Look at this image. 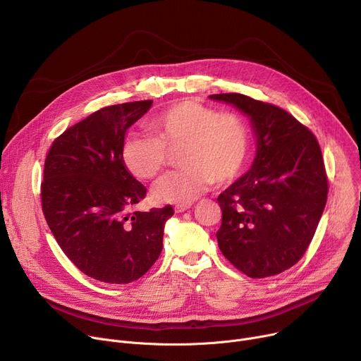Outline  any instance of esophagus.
I'll use <instances>...</instances> for the list:
<instances>
[{
    "label": "esophagus",
    "instance_id": "34e87169",
    "mask_svg": "<svg viewBox=\"0 0 361 361\" xmlns=\"http://www.w3.org/2000/svg\"><path fill=\"white\" fill-rule=\"evenodd\" d=\"M190 207H191V204H177L174 210H176V213H184V212H187Z\"/></svg>",
    "mask_w": 361,
    "mask_h": 361
}]
</instances>
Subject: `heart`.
Here are the masks:
<instances>
[{
    "instance_id": "b5f03b06",
    "label": "heart",
    "mask_w": 361,
    "mask_h": 361,
    "mask_svg": "<svg viewBox=\"0 0 361 361\" xmlns=\"http://www.w3.org/2000/svg\"><path fill=\"white\" fill-rule=\"evenodd\" d=\"M148 134L130 137L121 149L127 171L142 181L157 178L177 152L183 169L164 177L154 188L163 202L188 204L212 183L235 180L248 161L250 130L241 116L219 111L197 99L170 106L147 124Z\"/></svg>"
}]
</instances>
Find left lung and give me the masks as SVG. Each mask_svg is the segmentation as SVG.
Returning a JSON list of instances; mask_svg holds the SVG:
<instances>
[{
	"mask_svg": "<svg viewBox=\"0 0 361 361\" xmlns=\"http://www.w3.org/2000/svg\"><path fill=\"white\" fill-rule=\"evenodd\" d=\"M226 101L250 117L257 156L248 173L223 191L217 231L226 259L251 279L280 274L310 245L329 194V180L316 135L286 110L227 92Z\"/></svg>",
	"mask_w": 361,
	"mask_h": 361,
	"instance_id": "1",
	"label": "left lung"
}]
</instances>
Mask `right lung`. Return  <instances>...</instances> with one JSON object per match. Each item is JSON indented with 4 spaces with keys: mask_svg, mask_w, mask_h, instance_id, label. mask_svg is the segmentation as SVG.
Listing matches in <instances>:
<instances>
[{
    "mask_svg": "<svg viewBox=\"0 0 361 361\" xmlns=\"http://www.w3.org/2000/svg\"><path fill=\"white\" fill-rule=\"evenodd\" d=\"M151 99L101 109L51 144L41 183L47 224L73 264L91 279L127 284L142 277L163 250L171 205L133 212L147 194L124 167L126 131Z\"/></svg>",
    "mask_w": 361,
    "mask_h": 361,
    "instance_id": "right-lung-1",
    "label": "right lung"
}]
</instances>
